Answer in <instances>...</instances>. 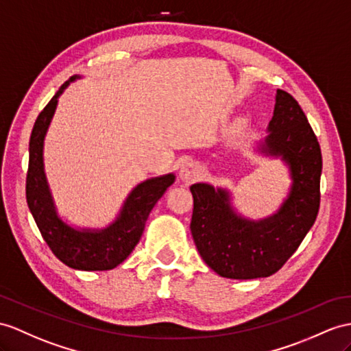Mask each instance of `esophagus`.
Instances as JSON below:
<instances>
[{"instance_id":"obj_1","label":"esophagus","mask_w":351,"mask_h":351,"mask_svg":"<svg viewBox=\"0 0 351 351\" xmlns=\"http://www.w3.org/2000/svg\"><path fill=\"white\" fill-rule=\"evenodd\" d=\"M201 176V168L198 164L195 162H187L180 169V178L183 182H193L195 178H198Z\"/></svg>"}]
</instances>
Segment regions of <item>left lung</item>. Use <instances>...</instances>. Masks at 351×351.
Returning a JSON list of instances; mask_svg holds the SVG:
<instances>
[{
    "label": "left lung",
    "instance_id": "left-lung-1",
    "mask_svg": "<svg viewBox=\"0 0 351 351\" xmlns=\"http://www.w3.org/2000/svg\"><path fill=\"white\" fill-rule=\"evenodd\" d=\"M261 152L283 159L292 177L286 201L274 216L253 221L234 211L225 189L191 186V230L196 249L219 276L235 280L269 277L292 256L314 225L320 207L322 152L298 101L277 89L274 116Z\"/></svg>",
    "mask_w": 351,
    "mask_h": 351
}]
</instances>
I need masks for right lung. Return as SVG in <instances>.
<instances>
[{
	"mask_svg": "<svg viewBox=\"0 0 351 351\" xmlns=\"http://www.w3.org/2000/svg\"><path fill=\"white\" fill-rule=\"evenodd\" d=\"M75 79L77 75H73L59 88L34 123L29 138L27 202L41 237L59 261L74 269L107 271L122 263L135 249L152 208L174 183L176 176L167 174L140 183L126 198L121 215L106 229L79 230L59 219L43 165V141L59 95Z\"/></svg>",
	"mask_w": 351,
	"mask_h": 351,
	"instance_id": "add662e5",
	"label": "right lung"
}]
</instances>
